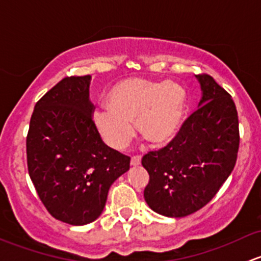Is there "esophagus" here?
I'll return each mask as SVG.
<instances>
[{"label":"esophagus","instance_id":"esophagus-1","mask_svg":"<svg viewBox=\"0 0 261 261\" xmlns=\"http://www.w3.org/2000/svg\"><path fill=\"white\" fill-rule=\"evenodd\" d=\"M140 163H141V156H140V155H134V156L131 158L130 164L133 165V167H138V165H140Z\"/></svg>","mask_w":261,"mask_h":261}]
</instances>
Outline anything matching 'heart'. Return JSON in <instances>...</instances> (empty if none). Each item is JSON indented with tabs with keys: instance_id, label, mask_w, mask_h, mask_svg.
I'll return each instance as SVG.
<instances>
[{
	"instance_id": "heart-1",
	"label": "heart",
	"mask_w": 261,
	"mask_h": 261,
	"mask_svg": "<svg viewBox=\"0 0 261 261\" xmlns=\"http://www.w3.org/2000/svg\"><path fill=\"white\" fill-rule=\"evenodd\" d=\"M186 103V91L179 84L130 78L110 88L106 110L94 112V125L115 149H122L133 138L131 122L152 145H164L179 131Z\"/></svg>"
}]
</instances>
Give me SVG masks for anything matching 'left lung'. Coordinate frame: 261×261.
<instances>
[{"label": "left lung", "instance_id": "obj_1", "mask_svg": "<svg viewBox=\"0 0 261 261\" xmlns=\"http://www.w3.org/2000/svg\"><path fill=\"white\" fill-rule=\"evenodd\" d=\"M201 84L199 109L175 138L141 164L150 180L144 198L167 217H184L206 206L233 170L238 159L239 117L233 99L211 75H196Z\"/></svg>", "mask_w": 261, "mask_h": 261}]
</instances>
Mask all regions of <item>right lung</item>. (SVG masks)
<instances>
[{
	"label": "right lung",
	"instance_id": "right-lung-1",
	"mask_svg": "<svg viewBox=\"0 0 261 261\" xmlns=\"http://www.w3.org/2000/svg\"><path fill=\"white\" fill-rule=\"evenodd\" d=\"M91 75L65 77L35 105L28 170L39 198L57 220L82 226L99 217L111 184L130 169V158L102 141L89 101Z\"/></svg>",
	"mask_w": 261,
	"mask_h": 261
}]
</instances>
